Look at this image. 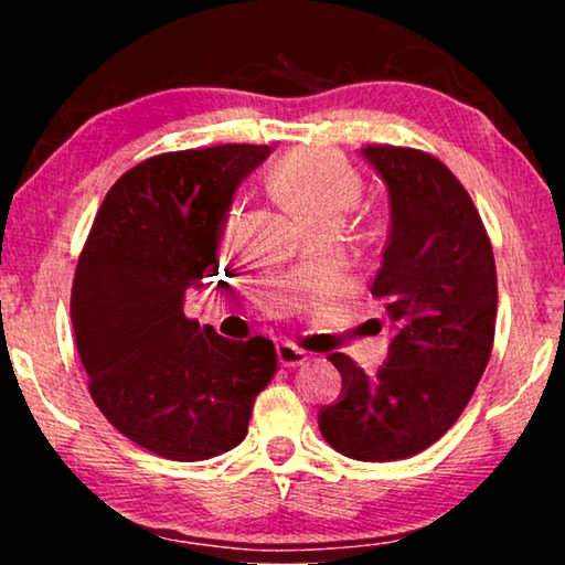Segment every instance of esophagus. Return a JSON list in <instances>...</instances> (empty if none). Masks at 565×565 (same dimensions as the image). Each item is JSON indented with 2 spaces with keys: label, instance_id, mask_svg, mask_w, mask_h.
Instances as JSON below:
<instances>
[{
  "label": "esophagus",
  "instance_id": "1",
  "mask_svg": "<svg viewBox=\"0 0 565 565\" xmlns=\"http://www.w3.org/2000/svg\"><path fill=\"white\" fill-rule=\"evenodd\" d=\"M276 356H279V363H281V366H286V369L301 366V363L309 359V356H306L303 349L294 347V343H289V341H281L279 347H276Z\"/></svg>",
  "mask_w": 565,
  "mask_h": 565
}]
</instances>
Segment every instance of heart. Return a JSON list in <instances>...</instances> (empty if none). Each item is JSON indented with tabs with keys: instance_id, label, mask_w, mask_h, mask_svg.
I'll return each instance as SVG.
<instances>
[{
	"instance_id": "heart-1",
	"label": "heart",
	"mask_w": 565,
	"mask_h": 565,
	"mask_svg": "<svg viewBox=\"0 0 565 565\" xmlns=\"http://www.w3.org/2000/svg\"><path fill=\"white\" fill-rule=\"evenodd\" d=\"M271 191L306 226L341 222L359 202L361 179L337 151L306 147L286 154L271 171ZM236 209L226 218V228L236 222Z\"/></svg>"
}]
</instances>
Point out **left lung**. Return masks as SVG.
Segmentation results:
<instances>
[{"label":"left lung","instance_id":"left-lung-1","mask_svg":"<svg viewBox=\"0 0 565 565\" xmlns=\"http://www.w3.org/2000/svg\"><path fill=\"white\" fill-rule=\"evenodd\" d=\"M388 191L391 226L371 286L394 337L374 376L343 353L329 361L341 396L319 411L331 448L356 461H401L436 444L483 376L495 331L493 248L468 191L418 149H361Z\"/></svg>","mask_w":565,"mask_h":565}]
</instances>
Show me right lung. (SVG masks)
Segmentation results:
<instances>
[{"label": "right lung", "mask_w": 565, "mask_h": 565, "mask_svg": "<svg viewBox=\"0 0 565 565\" xmlns=\"http://www.w3.org/2000/svg\"><path fill=\"white\" fill-rule=\"evenodd\" d=\"M271 154L262 145L171 151L119 177L72 284V327L89 394L129 441L204 461L244 441L274 379L269 339L232 341L184 317L186 289L218 274L234 194Z\"/></svg>", "instance_id": "obj_1"}]
</instances>
